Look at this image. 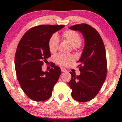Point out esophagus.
<instances>
[{
	"label": "esophagus",
	"mask_w": 122,
	"mask_h": 122,
	"mask_svg": "<svg viewBox=\"0 0 122 122\" xmlns=\"http://www.w3.org/2000/svg\"><path fill=\"white\" fill-rule=\"evenodd\" d=\"M61 71H62V72H65L67 71L66 69H64V68H61Z\"/></svg>",
	"instance_id": "obj_1"
}]
</instances>
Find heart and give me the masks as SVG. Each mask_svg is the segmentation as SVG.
<instances>
[{
	"mask_svg": "<svg viewBox=\"0 0 122 122\" xmlns=\"http://www.w3.org/2000/svg\"><path fill=\"white\" fill-rule=\"evenodd\" d=\"M62 37L72 45L73 49H77L81 46V38L79 34L77 32L73 30H66L64 32ZM49 49L51 53L56 52L59 46V38L57 35L54 34L50 37L48 43ZM72 56L68 54H57L54 57V60L57 64L61 66H66L70 61L72 60Z\"/></svg>",
	"mask_w": 122,
	"mask_h": 122,
	"instance_id": "heart-1",
	"label": "heart"
}]
</instances>
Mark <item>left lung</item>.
Masks as SVG:
<instances>
[{
	"instance_id": "8db88e82",
	"label": "left lung",
	"mask_w": 122,
	"mask_h": 122,
	"mask_svg": "<svg viewBox=\"0 0 122 122\" xmlns=\"http://www.w3.org/2000/svg\"><path fill=\"white\" fill-rule=\"evenodd\" d=\"M81 33L84 38V47L77 61L80 75L70 72L69 82L75 100L86 102L93 99L101 89L107 76V59L104 43L98 32L86 24L74 25L69 27Z\"/></svg>"
}]
</instances>
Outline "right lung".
<instances>
[{
  "mask_svg": "<svg viewBox=\"0 0 122 122\" xmlns=\"http://www.w3.org/2000/svg\"><path fill=\"white\" fill-rule=\"evenodd\" d=\"M64 25H40L31 28L22 37L15 57L17 79L22 90L31 100H46L51 97L61 71L53 66L43 72L42 66L51 56L48 43L50 37Z\"/></svg>",
  "mask_w": 122,
  "mask_h": 122,
  "instance_id": "right-lung-1",
  "label": "right lung"
}]
</instances>
